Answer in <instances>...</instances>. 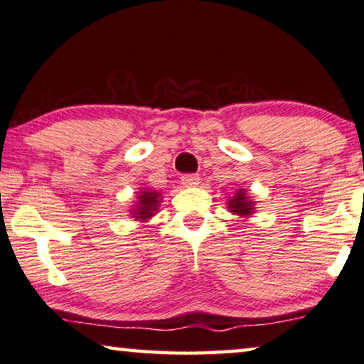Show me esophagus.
Here are the masks:
<instances>
[{"instance_id":"1","label":"esophagus","mask_w":364,"mask_h":364,"mask_svg":"<svg viewBox=\"0 0 364 364\" xmlns=\"http://www.w3.org/2000/svg\"><path fill=\"white\" fill-rule=\"evenodd\" d=\"M181 184L184 188H196L199 184L198 175H184L181 176Z\"/></svg>"}]
</instances>
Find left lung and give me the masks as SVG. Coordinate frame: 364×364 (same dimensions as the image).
I'll return each mask as SVG.
<instances>
[{"instance_id":"1","label":"left lung","mask_w":364,"mask_h":364,"mask_svg":"<svg viewBox=\"0 0 364 364\" xmlns=\"http://www.w3.org/2000/svg\"><path fill=\"white\" fill-rule=\"evenodd\" d=\"M226 206L229 213H232L234 216H239L240 219L252 218V214L255 213V201H252V198L249 196L244 188L235 189L232 196L228 198Z\"/></svg>"}]
</instances>
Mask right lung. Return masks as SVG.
<instances>
[{
    "label": "right lung",
    "mask_w": 364,
    "mask_h": 364,
    "mask_svg": "<svg viewBox=\"0 0 364 364\" xmlns=\"http://www.w3.org/2000/svg\"><path fill=\"white\" fill-rule=\"evenodd\" d=\"M161 199V193L155 191V189L140 188V191L136 193L135 203H133L129 209L130 216L135 219V221L148 223L158 213V209H160Z\"/></svg>",
    "instance_id": "right-lung-1"
}]
</instances>
